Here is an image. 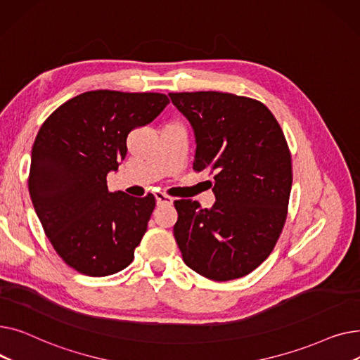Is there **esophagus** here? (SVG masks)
<instances>
[{"label": "esophagus", "instance_id": "1", "mask_svg": "<svg viewBox=\"0 0 360 360\" xmlns=\"http://www.w3.org/2000/svg\"><path fill=\"white\" fill-rule=\"evenodd\" d=\"M156 202H158V205H170L174 202V198L172 197H169V195H166V194H162V193H156Z\"/></svg>", "mask_w": 360, "mask_h": 360}]
</instances>
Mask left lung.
I'll return each mask as SVG.
<instances>
[{"label":"left lung","mask_w":360,"mask_h":360,"mask_svg":"<svg viewBox=\"0 0 360 360\" xmlns=\"http://www.w3.org/2000/svg\"><path fill=\"white\" fill-rule=\"evenodd\" d=\"M195 136V172L213 175L216 202L176 200L174 235L195 273L228 281L254 271L274 250L288 217L292 158L270 109L221 91L169 93Z\"/></svg>","instance_id":"1"}]
</instances>
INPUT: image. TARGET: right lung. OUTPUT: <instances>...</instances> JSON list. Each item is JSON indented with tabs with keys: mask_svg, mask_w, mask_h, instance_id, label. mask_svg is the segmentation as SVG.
Listing matches in <instances>:
<instances>
[{
	"mask_svg": "<svg viewBox=\"0 0 360 360\" xmlns=\"http://www.w3.org/2000/svg\"><path fill=\"white\" fill-rule=\"evenodd\" d=\"M162 93L93 90L55 109L32 147L29 194L65 264L82 274H115L134 259L156 200L109 193L106 176L127 155L129 132L153 121Z\"/></svg>",
	"mask_w": 360,
	"mask_h": 360,
	"instance_id": "add662e5",
	"label": "right lung"
}]
</instances>
